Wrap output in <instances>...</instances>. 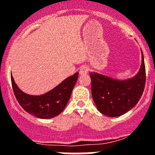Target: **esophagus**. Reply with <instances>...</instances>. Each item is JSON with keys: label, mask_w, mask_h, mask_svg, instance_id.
Segmentation results:
<instances>
[{"label": "esophagus", "mask_w": 155, "mask_h": 155, "mask_svg": "<svg viewBox=\"0 0 155 155\" xmlns=\"http://www.w3.org/2000/svg\"><path fill=\"white\" fill-rule=\"evenodd\" d=\"M89 71V68L86 65H83V66L81 67L80 70H79V74L80 75H86V74Z\"/></svg>", "instance_id": "1"}]
</instances>
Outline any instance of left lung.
I'll return each mask as SVG.
<instances>
[{
    "mask_svg": "<svg viewBox=\"0 0 155 155\" xmlns=\"http://www.w3.org/2000/svg\"><path fill=\"white\" fill-rule=\"evenodd\" d=\"M91 93L98 111L117 117L131 110L140 99L146 82L143 54L138 73L126 80H117L96 72L90 73Z\"/></svg>",
    "mask_w": 155,
    "mask_h": 155,
    "instance_id": "obj_1",
    "label": "left lung"
}]
</instances>
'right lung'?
Wrapping results in <instances>:
<instances>
[{"instance_id": "right-lung-1", "label": "right lung", "mask_w": 155, "mask_h": 155, "mask_svg": "<svg viewBox=\"0 0 155 155\" xmlns=\"http://www.w3.org/2000/svg\"><path fill=\"white\" fill-rule=\"evenodd\" d=\"M78 75L79 72L73 74L53 90L40 96L29 95L22 92L15 83L12 74L11 79L15 96L21 107L37 118L48 119L62 112L77 81Z\"/></svg>"}]
</instances>
